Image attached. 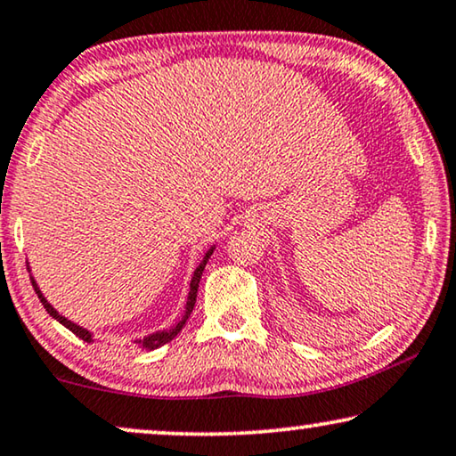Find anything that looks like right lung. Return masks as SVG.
Returning <instances> with one entry per match:
<instances>
[{"instance_id": "obj_1", "label": "right lung", "mask_w": 456, "mask_h": 456, "mask_svg": "<svg viewBox=\"0 0 456 456\" xmlns=\"http://www.w3.org/2000/svg\"><path fill=\"white\" fill-rule=\"evenodd\" d=\"M215 248H216V246H210V248L207 249V254H204V258L200 260V265L196 266L194 274H191V281H190V293H188V301H185V312H183L182 320H177V322L173 324V326H169V329L155 330V332H151V335H146V337H140V338H136V341H134V345H136V347H140V349H142V351H152V349H159V347H163L165 343H169V341H173V338L177 337V332L183 329V324L188 322V318H190L191 310H194V304H196V295H198V285H200V279H202L204 266H207L208 258H210V256H213ZM27 265H28V262H27ZM28 273H30V266H28ZM30 283H33L35 291H37V295H38V299H41V304H43L45 310H47L49 316H53V318L57 320V322L66 326L68 330H72L76 337L82 338V341H86V343H94V332H93V330H88V329H85V326L76 324L74 320H69V318H66V316H61V314L57 312L55 307L49 304L47 297H45L43 291H41V287H38V283H37V281H35L33 273H30Z\"/></svg>"}]
</instances>
